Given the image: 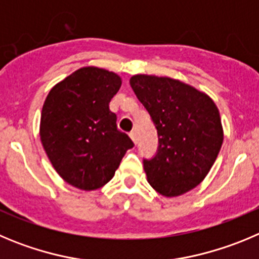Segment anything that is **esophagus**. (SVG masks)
Returning a JSON list of instances; mask_svg holds the SVG:
<instances>
[{
  "label": "esophagus",
  "instance_id": "34e87169",
  "mask_svg": "<svg viewBox=\"0 0 259 259\" xmlns=\"http://www.w3.org/2000/svg\"><path fill=\"white\" fill-rule=\"evenodd\" d=\"M130 137H131V140H132V141H134L135 144H136V134H135L134 131H132V132H130Z\"/></svg>",
  "mask_w": 259,
  "mask_h": 259
}]
</instances>
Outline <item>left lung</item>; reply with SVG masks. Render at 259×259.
I'll use <instances>...</instances> for the list:
<instances>
[{
  "instance_id": "left-lung-1",
  "label": "left lung",
  "mask_w": 259,
  "mask_h": 259,
  "mask_svg": "<svg viewBox=\"0 0 259 259\" xmlns=\"http://www.w3.org/2000/svg\"><path fill=\"white\" fill-rule=\"evenodd\" d=\"M158 131L155 156L144 159L148 182L172 198L198 186L224 142L220 111L207 94L179 79L136 74L130 79Z\"/></svg>"
}]
</instances>
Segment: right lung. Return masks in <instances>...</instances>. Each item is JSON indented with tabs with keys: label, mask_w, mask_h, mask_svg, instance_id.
<instances>
[{
	"label": "right lung",
	"mask_w": 259,
	"mask_h": 259,
	"mask_svg": "<svg viewBox=\"0 0 259 259\" xmlns=\"http://www.w3.org/2000/svg\"><path fill=\"white\" fill-rule=\"evenodd\" d=\"M120 86L115 73L84 66L52 87L45 100L42 145L59 176L77 189L91 191L108 184L134 148L109 109Z\"/></svg>",
	"instance_id": "add662e5"
}]
</instances>
